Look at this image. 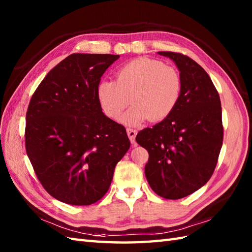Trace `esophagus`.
<instances>
[{
	"mask_svg": "<svg viewBox=\"0 0 252 252\" xmlns=\"http://www.w3.org/2000/svg\"><path fill=\"white\" fill-rule=\"evenodd\" d=\"M126 133L127 135H129V138L132 144H135V136L137 134V131L134 129H130V127H127L126 129Z\"/></svg>",
	"mask_w": 252,
	"mask_h": 252,
	"instance_id": "1",
	"label": "esophagus"
}]
</instances>
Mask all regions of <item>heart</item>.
<instances>
[{
  "instance_id": "1",
  "label": "heart",
  "mask_w": 252,
  "mask_h": 252,
  "mask_svg": "<svg viewBox=\"0 0 252 252\" xmlns=\"http://www.w3.org/2000/svg\"><path fill=\"white\" fill-rule=\"evenodd\" d=\"M182 88V77L175 67L142 57L118 69L115 82H100L96 95L101 110L111 120L119 119L131 101L133 107L121 121L137 126L146 119L168 118L179 103Z\"/></svg>"
}]
</instances>
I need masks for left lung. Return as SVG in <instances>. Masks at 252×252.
<instances>
[{
  "label": "left lung",
  "mask_w": 252,
  "mask_h": 252,
  "mask_svg": "<svg viewBox=\"0 0 252 252\" xmlns=\"http://www.w3.org/2000/svg\"><path fill=\"white\" fill-rule=\"evenodd\" d=\"M178 66L181 97L168 118L146 127L136 142L147 149L145 175L149 186L165 199H180L210 180L223 143L221 100L209 74L189 56L158 52Z\"/></svg>",
  "instance_id": "8db88e82"
}]
</instances>
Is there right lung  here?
Here are the masks:
<instances>
[{"label": "right lung", "instance_id": "add662e5", "mask_svg": "<svg viewBox=\"0 0 252 252\" xmlns=\"http://www.w3.org/2000/svg\"><path fill=\"white\" fill-rule=\"evenodd\" d=\"M110 54H71L46 74L26 115V152L36 178L57 200L98 201L130 148L126 127L101 111L96 90Z\"/></svg>", "mask_w": 252, "mask_h": 252}]
</instances>
